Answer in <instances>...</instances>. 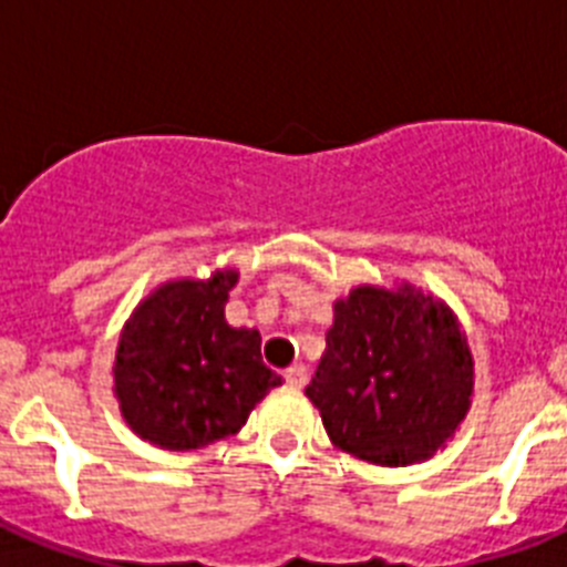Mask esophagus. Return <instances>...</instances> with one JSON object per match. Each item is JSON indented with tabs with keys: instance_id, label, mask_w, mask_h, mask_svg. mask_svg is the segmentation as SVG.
Masks as SVG:
<instances>
[{
	"instance_id": "esophagus-1",
	"label": "esophagus",
	"mask_w": 567,
	"mask_h": 567,
	"mask_svg": "<svg viewBox=\"0 0 567 567\" xmlns=\"http://www.w3.org/2000/svg\"><path fill=\"white\" fill-rule=\"evenodd\" d=\"M284 378H287V383H289V385H295V389H303V385H307V380H309L307 365H303V363L289 365L287 372H284Z\"/></svg>"
}]
</instances>
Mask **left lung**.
<instances>
[{
  "mask_svg": "<svg viewBox=\"0 0 567 567\" xmlns=\"http://www.w3.org/2000/svg\"><path fill=\"white\" fill-rule=\"evenodd\" d=\"M474 360L449 307L409 284L358 287L334 303L307 385L334 445L365 463L429 460L465 417Z\"/></svg>",
  "mask_w": 567,
  "mask_h": 567,
  "instance_id": "1",
  "label": "left lung"
}]
</instances>
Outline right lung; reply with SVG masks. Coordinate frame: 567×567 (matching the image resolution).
<instances>
[{
    "label": "right lung",
    "mask_w": 567,
    "mask_h": 567,
    "mask_svg": "<svg viewBox=\"0 0 567 567\" xmlns=\"http://www.w3.org/2000/svg\"><path fill=\"white\" fill-rule=\"evenodd\" d=\"M238 272L173 280L155 289L124 327L113 380L135 434L169 452L224 440L280 385L260 360V334L224 320Z\"/></svg>",
    "instance_id": "obj_1"
}]
</instances>
